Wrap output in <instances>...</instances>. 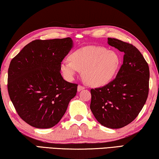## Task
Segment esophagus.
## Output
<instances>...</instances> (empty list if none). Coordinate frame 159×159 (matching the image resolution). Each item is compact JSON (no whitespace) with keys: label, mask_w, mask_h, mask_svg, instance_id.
Segmentation results:
<instances>
[{"label":"esophagus","mask_w":159,"mask_h":159,"mask_svg":"<svg viewBox=\"0 0 159 159\" xmlns=\"http://www.w3.org/2000/svg\"><path fill=\"white\" fill-rule=\"evenodd\" d=\"M84 89H85V87H83V86L78 85V87H77V91H78V92H80V91H82V90Z\"/></svg>","instance_id":"34e87169"}]
</instances>
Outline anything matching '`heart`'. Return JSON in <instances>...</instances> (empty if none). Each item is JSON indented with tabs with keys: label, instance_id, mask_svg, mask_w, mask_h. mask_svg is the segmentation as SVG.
<instances>
[{
	"label": "heart",
	"instance_id": "b5f03b06",
	"mask_svg": "<svg viewBox=\"0 0 159 159\" xmlns=\"http://www.w3.org/2000/svg\"><path fill=\"white\" fill-rule=\"evenodd\" d=\"M69 61L60 65L62 73L72 80L82 71L84 81L92 86H103L115 76L120 65V58L116 52L101 46H89L77 49L70 54Z\"/></svg>",
	"mask_w": 159,
	"mask_h": 159
}]
</instances>
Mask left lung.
Returning a JSON list of instances; mask_svg holds the SVG:
<instances>
[{"label":"left lung","mask_w":159,"mask_h":159,"mask_svg":"<svg viewBox=\"0 0 159 159\" xmlns=\"http://www.w3.org/2000/svg\"><path fill=\"white\" fill-rule=\"evenodd\" d=\"M108 43L123 52V63L113 81L91 89L90 109L104 127L121 128L134 120L144 106L149 94V68L135 46L117 39Z\"/></svg>","instance_id":"1"}]
</instances>
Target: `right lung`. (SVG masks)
<instances>
[{
  "mask_svg": "<svg viewBox=\"0 0 159 159\" xmlns=\"http://www.w3.org/2000/svg\"><path fill=\"white\" fill-rule=\"evenodd\" d=\"M73 46L71 38L34 40L12 59L7 90L17 113L36 128L55 126L75 97L77 84L63 80L61 65Z\"/></svg>",
  "mask_w": 159,
  "mask_h": 159,
  "instance_id": "add662e5",
  "label": "right lung"
}]
</instances>
